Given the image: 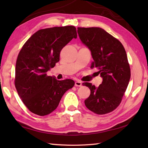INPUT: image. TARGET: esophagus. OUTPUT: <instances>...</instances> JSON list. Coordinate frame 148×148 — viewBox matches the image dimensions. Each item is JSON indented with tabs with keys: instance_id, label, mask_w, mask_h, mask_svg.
Masks as SVG:
<instances>
[{
	"instance_id": "34e87169",
	"label": "esophagus",
	"mask_w": 148,
	"mask_h": 148,
	"mask_svg": "<svg viewBox=\"0 0 148 148\" xmlns=\"http://www.w3.org/2000/svg\"><path fill=\"white\" fill-rule=\"evenodd\" d=\"M82 86V83L81 82V81H76L75 82V86Z\"/></svg>"
}]
</instances>
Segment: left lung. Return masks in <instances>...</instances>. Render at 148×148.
I'll use <instances>...</instances> for the list:
<instances>
[{"label": "left lung", "instance_id": "left-lung-1", "mask_svg": "<svg viewBox=\"0 0 148 148\" xmlns=\"http://www.w3.org/2000/svg\"><path fill=\"white\" fill-rule=\"evenodd\" d=\"M79 39L92 53L91 69H98L102 82L98 87L83 83L91 92L84 104L91 111L104 114L121 103L130 79V69L122 44L99 27L77 28Z\"/></svg>", "mask_w": 148, "mask_h": 148}]
</instances>
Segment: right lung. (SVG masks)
<instances>
[{"instance_id": "right-lung-1", "label": "right lung", "mask_w": 148, "mask_h": 148, "mask_svg": "<svg viewBox=\"0 0 148 148\" xmlns=\"http://www.w3.org/2000/svg\"><path fill=\"white\" fill-rule=\"evenodd\" d=\"M77 38L76 27L65 26L39 30L24 44L15 68L18 95L29 111L46 116L57 108L64 94L74 85L70 79L58 81L46 72L60 60L62 49Z\"/></svg>"}]
</instances>
